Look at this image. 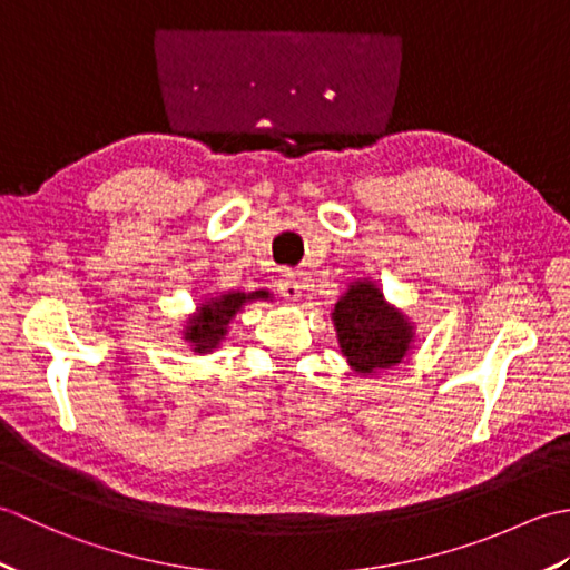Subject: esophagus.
<instances>
[{
	"label": "esophagus",
	"instance_id": "obj_1",
	"mask_svg": "<svg viewBox=\"0 0 570 570\" xmlns=\"http://www.w3.org/2000/svg\"><path fill=\"white\" fill-rule=\"evenodd\" d=\"M278 294H282L286 301H298L301 298V286L294 272H284L282 278H278Z\"/></svg>",
	"mask_w": 570,
	"mask_h": 570
}]
</instances>
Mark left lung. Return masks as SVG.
Here are the masks:
<instances>
[{"label": "left lung", "mask_w": 570, "mask_h": 570, "mask_svg": "<svg viewBox=\"0 0 570 570\" xmlns=\"http://www.w3.org/2000/svg\"><path fill=\"white\" fill-rule=\"evenodd\" d=\"M341 353L360 374H374L399 365L409 353L414 328L404 313L384 304L372 282L350 284L333 311Z\"/></svg>", "instance_id": "obj_1"}]
</instances>
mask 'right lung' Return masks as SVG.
I'll use <instances>...</instances> for the list:
<instances>
[{
	"instance_id": "add662e5",
	"label": "right lung",
	"mask_w": 570,
	"mask_h": 570,
	"mask_svg": "<svg viewBox=\"0 0 570 570\" xmlns=\"http://www.w3.org/2000/svg\"><path fill=\"white\" fill-rule=\"evenodd\" d=\"M257 298H272L269 292H252V294H223L220 298H210L200 304L198 313L193 318H188L186 325V341L193 345L196 353H210L227 333L229 321L235 318V313L247 304V301H257Z\"/></svg>"
}]
</instances>
